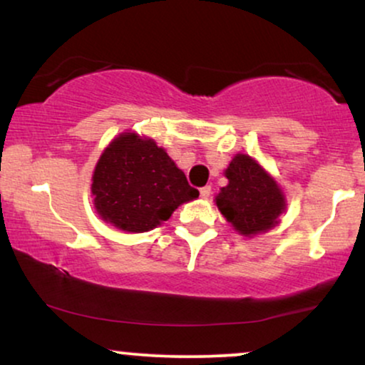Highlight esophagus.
Wrapping results in <instances>:
<instances>
[{
	"label": "esophagus",
	"instance_id": "1",
	"mask_svg": "<svg viewBox=\"0 0 365 365\" xmlns=\"http://www.w3.org/2000/svg\"><path fill=\"white\" fill-rule=\"evenodd\" d=\"M200 194H201V197H210V194H211V186H205V187H201L200 189Z\"/></svg>",
	"mask_w": 365,
	"mask_h": 365
}]
</instances>
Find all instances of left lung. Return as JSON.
I'll use <instances>...</instances> for the list:
<instances>
[{"instance_id":"left-lung-1","label":"left lung","mask_w":365,"mask_h":365,"mask_svg":"<svg viewBox=\"0 0 365 365\" xmlns=\"http://www.w3.org/2000/svg\"><path fill=\"white\" fill-rule=\"evenodd\" d=\"M228 186L221 187L216 205L238 233L252 236L273 228L285 210L277 182L250 155L238 154L225 171Z\"/></svg>"}]
</instances>
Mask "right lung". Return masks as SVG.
I'll use <instances>...</instances> for the list:
<instances>
[{
  "label": "right lung",
  "instance_id": "right-lung-1",
  "mask_svg": "<svg viewBox=\"0 0 365 365\" xmlns=\"http://www.w3.org/2000/svg\"><path fill=\"white\" fill-rule=\"evenodd\" d=\"M93 205L102 220L130 233L168 221L182 202L200 196L174 160L153 139L122 134L108 144L92 178Z\"/></svg>",
  "mask_w": 365,
  "mask_h": 365
}]
</instances>
